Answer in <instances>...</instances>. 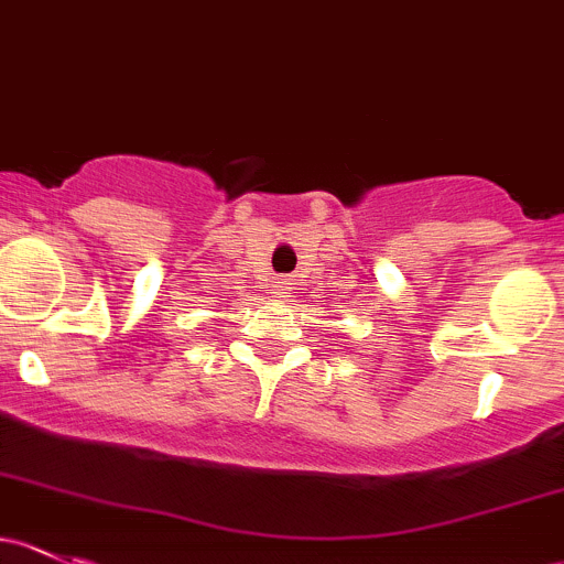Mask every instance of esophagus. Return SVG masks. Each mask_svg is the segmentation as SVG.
I'll return each instance as SVG.
<instances>
[{
	"mask_svg": "<svg viewBox=\"0 0 564 564\" xmlns=\"http://www.w3.org/2000/svg\"><path fill=\"white\" fill-rule=\"evenodd\" d=\"M286 289H289V281H272V289H270V294H286Z\"/></svg>",
	"mask_w": 564,
	"mask_h": 564,
	"instance_id": "1",
	"label": "esophagus"
}]
</instances>
